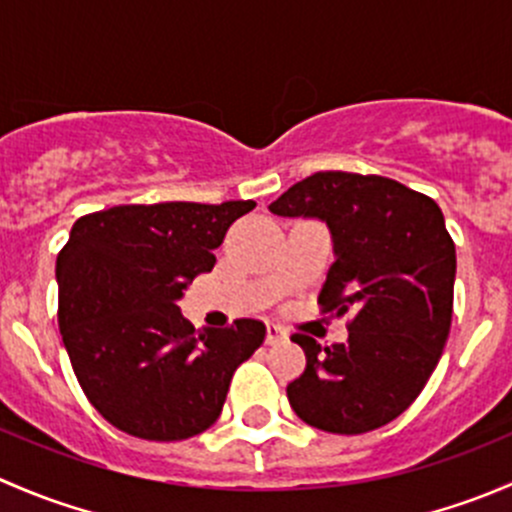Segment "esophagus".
<instances>
[{"label": "esophagus", "mask_w": 512, "mask_h": 512, "mask_svg": "<svg viewBox=\"0 0 512 512\" xmlns=\"http://www.w3.org/2000/svg\"><path fill=\"white\" fill-rule=\"evenodd\" d=\"M282 339H287L285 329L277 327V324H267V337H265V342H267V344H280Z\"/></svg>", "instance_id": "34e87169"}]
</instances>
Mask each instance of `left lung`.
<instances>
[{
    "mask_svg": "<svg viewBox=\"0 0 512 512\" xmlns=\"http://www.w3.org/2000/svg\"><path fill=\"white\" fill-rule=\"evenodd\" d=\"M317 218L334 242L322 312L347 314L349 339L322 349L294 334L307 369L287 386L294 414L329 433H366L404 414L436 369L451 332L456 245L428 195L381 175L327 170L270 205Z\"/></svg>",
    "mask_w": 512,
    "mask_h": 512,
    "instance_id": "8db88e82",
    "label": "left lung"
}]
</instances>
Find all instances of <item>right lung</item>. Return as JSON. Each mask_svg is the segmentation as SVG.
I'll list each match as a JSON object with an SVG mask.
<instances>
[{"label":"right lung","instance_id":"obj_1","mask_svg":"<svg viewBox=\"0 0 512 512\" xmlns=\"http://www.w3.org/2000/svg\"><path fill=\"white\" fill-rule=\"evenodd\" d=\"M252 208V200L116 205L71 227L56 257L61 339L86 399L111 426L183 441L218 421L232 374L267 329L235 319L195 332L178 299L213 270L227 227Z\"/></svg>","mask_w":512,"mask_h":512}]
</instances>
